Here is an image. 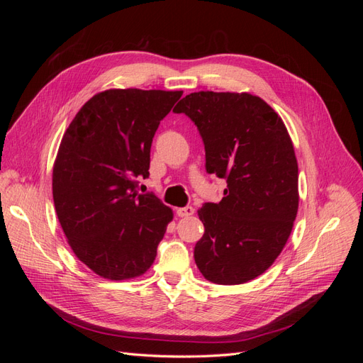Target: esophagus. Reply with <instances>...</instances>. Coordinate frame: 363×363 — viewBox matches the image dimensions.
Returning a JSON list of instances; mask_svg holds the SVG:
<instances>
[{
	"instance_id": "1",
	"label": "esophagus",
	"mask_w": 363,
	"mask_h": 363,
	"mask_svg": "<svg viewBox=\"0 0 363 363\" xmlns=\"http://www.w3.org/2000/svg\"><path fill=\"white\" fill-rule=\"evenodd\" d=\"M194 207L192 206H186V207H180V208H177V216H180V218H186V216H191V215H194Z\"/></svg>"
}]
</instances>
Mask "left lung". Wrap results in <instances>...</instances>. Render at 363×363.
I'll return each instance as SVG.
<instances>
[{"instance_id":"obj_1","label":"left lung","mask_w":363,"mask_h":363,"mask_svg":"<svg viewBox=\"0 0 363 363\" xmlns=\"http://www.w3.org/2000/svg\"><path fill=\"white\" fill-rule=\"evenodd\" d=\"M174 113L200 131L206 171L225 179L219 203H204L194 257L203 276L240 284L265 272L281 252L298 211V164L281 118L251 94L201 91Z\"/></svg>"}]
</instances>
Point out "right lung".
Segmentation results:
<instances>
[{
    "label": "right lung",
    "instance_id": "obj_1",
    "mask_svg": "<svg viewBox=\"0 0 363 363\" xmlns=\"http://www.w3.org/2000/svg\"><path fill=\"white\" fill-rule=\"evenodd\" d=\"M182 91L111 89L96 94L65 131L52 169V199L65 236L86 267L108 280L144 274L172 211L138 194L150 175L160 121Z\"/></svg>",
    "mask_w": 363,
    "mask_h": 363
}]
</instances>
